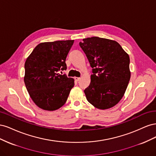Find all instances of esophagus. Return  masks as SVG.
<instances>
[{"instance_id": "obj_1", "label": "esophagus", "mask_w": 156, "mask_h": 156, "mask_svg": "<svg viewBox=\"0 0 156 156\" xmlns=\"http://www.w3.org/2000/svg\"><path fill=\"white\" fill-rule=\"evenodd\" d=\"M74 79H75V81H79V80L81 79V78H80V77H75Z\"/></svg>"}]
</instances>
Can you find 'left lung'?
<instances>
[{
	"mask_svg": "<svg viewBox=\"0 0 156 156\" xmlns=\"http://www.w3.org/2000/svg\"><path fill=\"white\" fill-rule=\"evenodd\" d=\"M79 45L92 68L91 82L84 92L95 107L107 109L123 97L131 77L129 56L116 41L87 37Z\"/></svg>",
	"mask_w": 156,
	"mask_h": 156,
	"instance_id": "8db88e82",
	"label": "left lung"
}]
</instances>
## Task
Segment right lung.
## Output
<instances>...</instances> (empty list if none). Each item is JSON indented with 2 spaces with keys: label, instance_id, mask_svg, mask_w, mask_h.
Instances as JSON below:
<instances>
[{
  "label": "right lung",
  "instance_id": "1",
  "mask_svg": "<svg viewBox=\"0 0 156 156\" xmlns=\"http://www.w3.org/2000/svg\"><path fill=\"white\" fill-rule=\"evenodd\" d=\"M73 40L44 42L37 45L26 60L24 81L35 104L55 111L66 102L74 79L58 72L67 69L66 59Z\"/></svg>",
  "mask_w": 156,
  "mask_h": 156
}]
</instances>
